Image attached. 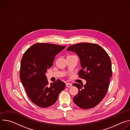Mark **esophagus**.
Returning a JSON list of instances; mask_svg holds the SVG:
<instances>
[{
  "label": "esophagus",
  "mask_w": 130,
  "mask_h": 130,
  "mask_svg": "<svg viewBox=\"0 0 130 130\" xmlns=\"http://www.w3.org/2000/svg\"><path fill=\"white\" fill-rule=\"evenodd\" d=\"M72 86V84H70V83H66V87H67L70 88V87H71Z\"/></svg>",
  "instance_id": "1"
}]
</instances>
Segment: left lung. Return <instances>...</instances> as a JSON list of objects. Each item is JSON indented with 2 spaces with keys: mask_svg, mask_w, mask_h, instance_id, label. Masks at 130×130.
I'll use <instances>...</instances> for the list:
<instances>
[{
  "mask_svg": "<svg viewBox=\"0 0 130 130\" xmlns=\"http://www.w3.org/2000/svg\"><path fill=\"white\" fill-rule=\"evenodd\" d=\"M67 50L78 55L82 67L78 75L86 80L84 86L73 84L79 90L73 101L81 108H92L101 101L108 90L112 74L110 58L102 47L93 43H78Z\"/></svg>",
  "mask_w": 130,
  "mask_h": 130,
  "instance_id": "8db88e82",
  "label": "left lung"
}]
</instances>
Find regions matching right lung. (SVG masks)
I'll use <instances>...</instances> for the list:
<instances>
[{
    "label": "right lung",
    "instance_id": "obj_1",
    "mask_svg": "<svg viewBox=\"0 0 130 130\" xmlns=\"http://www.w3.org/2000/svg\"><path fill=\"white\" fill-rule=\"evenodd\" d=\"M65 47L48 43H36L23 55L20 79L29 98L39 107H47L53 105L59 93L66 87L65 83L59 79L49 85L46 76L55 56Z\"/></svg>",
    "mask_w": 130,
    "mask_h": 130
}]
</instances>
